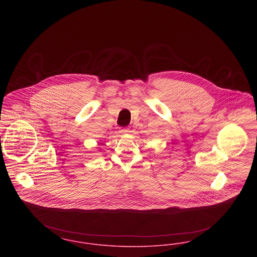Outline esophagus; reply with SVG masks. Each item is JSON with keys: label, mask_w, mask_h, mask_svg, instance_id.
<instances>
[{"label": "esophagus", "mask_w": 257, "mask_h": 257, "mask_svg": "<svg viewBox=\"0 0 257 257\" xmlns=\"http://www.w3.org/2000/svg\"><path fill=\"white\" fill-rule=\"evenodd\" d=\"M120 133L121 135H125L128 133V128H122V130H120Z\"/></svg>", "instance_id": "obj_1"}]
</instances>
